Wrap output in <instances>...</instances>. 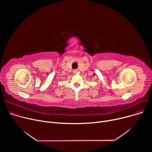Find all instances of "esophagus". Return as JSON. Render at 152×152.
<instances>
[{
	"label": "esophagus",
	"mask_w": 152,
	"mask_h": 152,
	"mask_svg": "<svg viewBox=\"0 0 152 152\" xmlns=\"http://www.w3.org/2000/svg\"><path fill=\"white\" fill-rule=\"evenodd\" d=\"M77 72V69H75V70L73 71V73H76Z\"/></svg>",
	"instance_id": "obj_1"
}]
</instances>
